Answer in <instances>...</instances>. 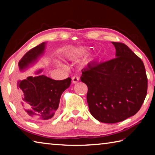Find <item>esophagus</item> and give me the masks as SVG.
<instances>
[{"mask_svg": "<svg viewBox=\"0 0 155 155\" xmlns=\"http://www.w3.org/2000/svg\"><path fill=\"white\" fill-rule=\"evenodd\" d=\"M72 83L75 84L79 81V77H77V76H74V77H72Z\"/></svg>", "mask_w": 155, "mask_h": 155, "instance_id": "1", "label": "esophagus"}]
</instances>
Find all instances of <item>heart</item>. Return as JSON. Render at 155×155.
Listing matches in <instances>:
<instances>
[{
	"instance_id": "b5f03b06",
	"label": "heart",
	"mask_w": 155,
	"mask_h": 155,
	"mask_svg": "<svg viewBox=\"0 0 155 155\" xmlns=\"http://www.w3.org/2000/svg\"><path fill=\"white\" fill-rule=\"evenodd\" d=\"M86 50L83 48L68 47L64 49V54L68 58H74L85 53Z\"/></svg>"
}]
</instances>
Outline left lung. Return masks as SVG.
<instances>
[{
  "mask_svg": "<svg viewBox=\"0 0 155 155\" xmlns=\"http://www.w3.org/2000/svg\"><path fill=\"white\" fill-rule=\"evenodd\" d=\"M115 58L82 70L91 114L104 123L122 122L137 114L147 94L143 63L124 44L112 42Z\"/></svg>",
  "mask_w": 155,
  "mask_h": 155,
  "instance_id": "8db88e82",
  "label": "left lung"
}]
</instances>
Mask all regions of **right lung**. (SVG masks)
I'll return each instance as SVG.
<instances>
[{
  "instance_id": "obj_1",
  "label": "right lung",
  "mask_w": 155,
  "mask_h": 155,
  "mask_svg": "<svg viewBox=\"0 0 155 155\" xmlns=\"http://www.w3.org/2000/svg\"><path fill=\"white\" fill-rule=\"evenodd\" d=\"M46 42H42L28 51L18 63L21 72L35 64L44 53ZM43 69L35 72V76L22 78L14 88L15 105L23 116L38 122H44L56 115L60 98L70 87L71 78L56 81L44 74Z\"/></svg>"
}]
</instances>
